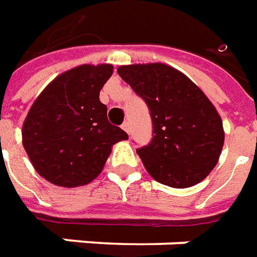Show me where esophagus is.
Segmentation results:
<instances>
[{"mask_svg":"<svg viewBox=\"0 0 257 257\" xmlns=\"http://www.w3.org/2000/svg\"><path fill=\"white\" fill-rule=\"evenodd\" d=\"M121 128H123V130H124L127 134H130V130H132V127H130V123H128V121H124V123L121 124Z\"/></svg>","mask_w":257,"mask_h":257,"instance_id":"1","label":"esophagus"}]
</instances>
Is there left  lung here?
Here are the masks:
<instances>
[{
	"instance_id": "1",
	"label": "left lung",
	"mask_w": 257,
	"mask_h": 257,
	"mask_svg": "<svg viewBox=\"0 0 257 257\" xmlns=\"http://www.w3.org/2000/svg\"><path fill=\"white\" fill-rule=\"evenodd\" d=\"M148 105L152 140L137 149L147 172L173 188L201 183L217 165L224 144L223 121L202 90L165 63L117 67Z\"/></svg>"
}]
</instances>
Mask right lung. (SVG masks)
<instances>
[{"instance_id":"1","label":"right lung","mask_w":257,"mask_h":257,"mask_svg":"<svg viewBox=\"0 0 257 257\" xmlns=\"http://www.w3.org/2000/svg\"><path fill=\"white\" fill-rule=\"evenodd\" d=\"M113 66L81 65L45 87L27 113L22 143L36 172L47 181L73 188L102 172L112 147L128 136L110 124L99 91Z\"/></svg>"}]
</instances>
